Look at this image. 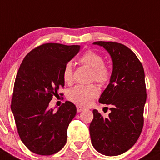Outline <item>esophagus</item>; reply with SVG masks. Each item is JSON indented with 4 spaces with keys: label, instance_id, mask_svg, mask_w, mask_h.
<instances>
[{
    "label": "esophagus",
    "instance_id": "1",
    "mask_svg": "<svg viewBox=\"0 0 160 160\" xmlns=\"http://www.w3.org/2000/svg\"><path fill=\"white\" fill-rule=\"evenodd\" d=\"M84 110H85L84 107H82V106L78 105V104H77V112H82V111Z\"/></svg>",
    "mask_w": 160,
    "mask_h": 160
}]
</instances>
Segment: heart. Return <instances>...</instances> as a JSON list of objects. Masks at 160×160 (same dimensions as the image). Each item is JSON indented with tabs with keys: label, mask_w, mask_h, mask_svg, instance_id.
<instances>
[{
	"label": "heart",
	"mask_w": 160,
	"mask_h": 160,
	"mask_svg": "<svg viewBox=\"0 0 160 160\" xmlns=\"http://www.w3.org/2000/svg\"><path fill=\"white\" fill-rule=\"evenodd\" d=\"M79 61L82 64L92 69L91 80L101 85H105L110 81L111 77L110 68L104 63L103 58L97 52L89 50L83 53ZM63 81L70 83L73 80V69L70 62L65 64L62 72ZM99 95V89L96 84L77 85L69 90L67 97L70 101L80 106L91 104L93 99Z\"/></svg>",
	"instance_id": "b5f03b06"
}]
</instances>
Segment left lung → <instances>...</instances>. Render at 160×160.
<instances>
[{
  "instance_id": "8db88e82",
  "label": "left lung",
  "mask_w": 160,
  "mask_h": 160,
  "mask_svg": "<svg viewBox=\"0 0 160 160\" xmlns=\"http://www.w3.org/2000/svg\"><path fill=\"white\" fill-rule=\"evenodd\" d=\"M112 60L110 83L99 99L110 106L108 118L97 110L90 125L91 142L96 150L106 156H117L129 150L140 136L147 88L143 67L137 55L122 43L97 41Z\"/></svg>"
}]
</instances>
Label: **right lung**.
<instances>
[{
	"label": "right lung",
	"instance_id": "add662e5",
	"mask_svg": "<svg viewBox=\"0 0 160 160\" xmlns=\"http://www.w3.org/2000/svg\"><path fill=\"white\" fill-rule=\"evenodd\" d=\"M80 48L43 43L26 55L17 73L11 110L21 141L38 155H53L66 144L67 128L77 108L70 101L62 104L57 112L48 106L64 87L63 69Z\"/></svg>",
	"mask_w": 160,
	"mask_h": 160
}]
</instances>
